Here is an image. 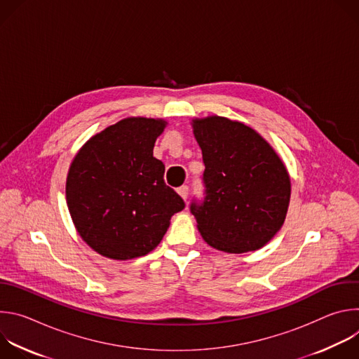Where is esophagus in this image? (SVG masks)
<instances>
[{
	"instance_id": "esophagus-1",
	"label": "esophagus",
	"mask_w": 359,
	"mask_h": 359,
	"mask_svg": "<svg viewBox=\"0 0 359 359\" xmlns=\"http://www.w3.org/2000/svg\"><path fill=\"white\" fill-rule=\"evenodd\" d=\"M177 193H179V196L186 201V200H187V196H189V187H187V186H180V187L177 189Z\"/></svg>"
}]
</instances>
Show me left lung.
Returning <instances> with one entry per match:
<instances>
[{
    "label": "left lung",
    "mask_w": 359,
    "mask_h": 359,
    "mask_svg": "<svg viewBox=\"0 0 359 359\" xmlns=\"http://www.w3.org/2000/svg\"><path fill=\"white\" fill-rule=\"evenodd\" d=\"M201 149L206 198L191 204L203 240L224 252L264 247L283 227L291 196L288 170L252 128L212 115L191 119Z\"/></svg>",
    "instance_id": "left-lung-1"
}]
</instances>
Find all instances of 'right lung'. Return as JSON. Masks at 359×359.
<instances>
[{
	"label": "right lung",
	"mask_w": 359,
	"mask_h": 359,
	"mask_svg": "<svg viewBox=\"0 0 359 359\" xmlns=\"http://www.w3.org/2000/svg\"><path fill=\"white\" fill-rule=\"evenodd\" d=\"M168 122L132 116L93 135L75 155L67 176V204L82 240L112 260L155 250L170 219L184 209L163 180L153 146Z\"/></svg>",
	"instance_id": "1"
}]
</instances>
